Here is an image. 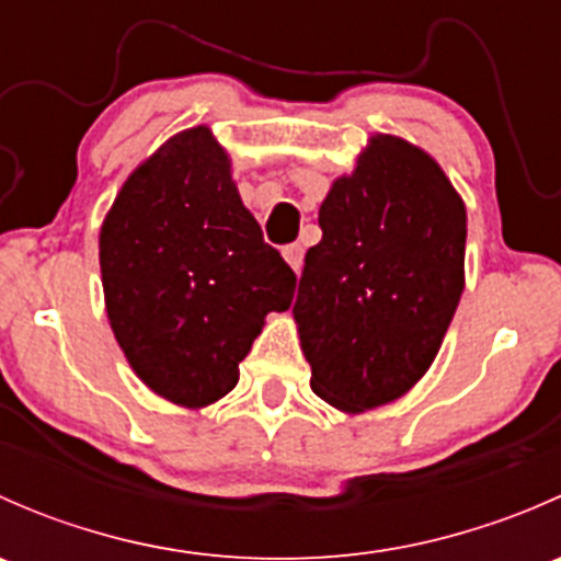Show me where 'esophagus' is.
I'll return each instance as SVG.
<instances>
[{"label":"esophagus","mask_w":561,"mask_h":561,"mask_svg":"<svg viewBox=\"0 0 561 561\" xmlns=\"http://www.w3.org/2000/svg\"><path fill=\"white\" fill-rule=\"evenodd\" d=\"M282 254H285L287 265H290L296 274H301V265H304V247L301 244H290L282 249Z\"/></svg>","instance_id":"obj_1"}]
</instances>
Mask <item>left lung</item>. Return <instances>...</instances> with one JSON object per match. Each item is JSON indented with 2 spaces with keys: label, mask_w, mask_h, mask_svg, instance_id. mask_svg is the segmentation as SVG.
<instances>
[{
  "label": "left lung",
  "mask_w": 561,
  "mask_h": 561,
  "mask_svg": "<svg viewBox=\"0 0 561 561\" xmlns=\"http://www.w3.org/2000/svg\"><path fill=\"white\" fill-rule=\"evenodd\" d=\"M293 317L312 390L342 412L396 401L437 358L463 290L467 211L423 149L375 135L320 206Z\"/></svg>",
  "instance_id": "left-lung-1"
}]
</instances>
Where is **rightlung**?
Listing matches in <instances>:
<instances>
[{
    "mask_svg": "<svg viewBox=\"0 0 561 561\" xmlns=\"http://www.w3.org/2000/svg\"><path fill=\"white\" fill-rule=\"evenodd\" d=\"M100 271L135 375L190 410L236 388L265 314L296 293L208 127L173 135L124 181L100 230Z\"/></svg>",
    "mask_w": 561,
    "mask_h": 561,
    "instance_id": "obj_1",
    "label": "right lung"
}]
</instances>
